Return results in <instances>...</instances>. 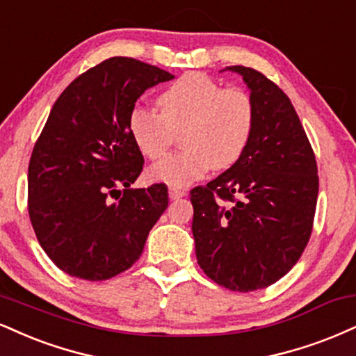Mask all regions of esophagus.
Masks as SVG:
<instances>
[{
	"mask_svg": "<svg viewBox=\"0 0 356 356\" xmlns=\"http://www.w3.org/2000/svg\"><path fill=\"white\" fill-rule=\"evenodd\" d=\"M186 195V192L184 191H179V189H174V187H170L169 189V197L172 200H177V199H182V197Z\"/></svg>",
	"mask_w": 356,
	"mask_h": 356,
	"instance_id": "esophagus-1",
	"label": "esophagus"
}]
</instances>
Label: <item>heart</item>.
<instances>
[{"label": "heart", "mask_w": 356, "mask_h": 356, "mask_svg": "<svg viewBox=\"0 0 356 356\" xmlns=\"http://www.w3.org/2000/svg\"><path fill=\"white\" fill-rule=\"evenodd\" d=\"M157 111L134 108L127 118L132 143L147 159H161L182 131V152L149 169V177L170 187H187L209 169L237 164L250 144L255 104L250 94L222 86L202 72H187L157 96Z\"/></svg>", "instance_id": "obj_1"}]
</instances>
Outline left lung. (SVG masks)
<instances>
[{
  "label": "left lung",
  "mask_w": 356,
  "mask_h": 356,
  "mask_svg": "<svg viewBox=\"0 0 356 356\" xmlns=\"http://www.w3.org/2000/svg\"><path fill=\"white\" fill-rule=\"evenodd\" d=\"M222 71L242 76L255 127L237 164L191 191L192 234L205 275L234 292H252L275 284L300 259L314 225L318 175L286 94L252 67Z\"/></svg>",
  "instance_id": "1"
}]
</instances>
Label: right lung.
<instances>
[{"label":"right lung","mask_w":356,"mask_h":356,"mask_svg":"<svg viewBox=\"0 0 356 356\" xmlns=\"http://www.w3.org/2000/svg\"><path fill=\"white\" fill-rule=\"evenodd\" d=\"M172 78L115 56L54 102L29 161L28 211L42 250L67 275L96 282L127 270L167 209L164 184L131 187L144 157L127 118L145 89Z\"/></svg>","instance_id":"1"}]
</instances>
